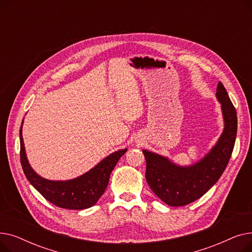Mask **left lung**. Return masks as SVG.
<instances>
[{
	"label": "left lung",
	"mask_w": 252,
	"mask_h": 252,
	"mask_svg": "<svg viewBox=\"0 0 252 252\" xmlns=\"http://www.w3.org/2000/svg\"><path fill=\"white\" fill-rule=\"evenodd\" d=\"M216 96L221 104L224 127L217 144L202 159L190 166H180L164 156L143 150L149 187L169 206H184L199 199L228 165L237 135V113L220 82Z\"/></svg>",
	"instance_id": "left-lung-1"
}]
</instances>
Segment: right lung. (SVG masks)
I'll list each match as a JSON object with an SVG mask.
<instances>
[{
    "label": "right lung",
    "instance_id": "right-lung-1",
    "mask_svg": "<svg viewBox=\"0 0 252 252\" xmlns=\"http://www.w3.org/2000/svg\"><path fill=\"white\" fill-rule=\"evenodd\" d=\"M20 126V161L25 177L46 199L66 209H86L95 205L107 188L110 174L117 161L127 149H122L105 157L86 174L68 181H51L38 176L26 157Z\"/></svg>",
    "mask_w": 252,
    "mask_h": 252
}]
</instances>
